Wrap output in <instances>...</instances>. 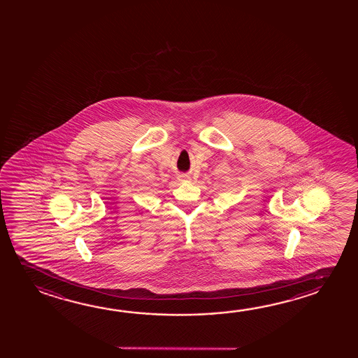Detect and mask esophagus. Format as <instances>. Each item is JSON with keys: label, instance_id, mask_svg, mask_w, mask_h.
Instances as JSON below:
<instances>
[{"label": "esophagus", "instance_id": "obj_1", "mask_svg": "<svg viewBox=\"0 0 358 358\" xmlns=\"http://www.w3.org/2000/svg\"><path fill=\"white\" fill-rule=\"evenodd\" d=\"M188 178H189V177L186 176V175H182V176H180V180H181V181H187Z\"/></svg>", "mask_w": 358, "mask_h": 358}]
</instances>
